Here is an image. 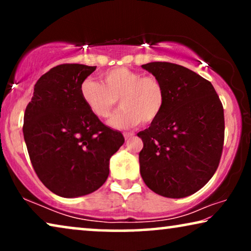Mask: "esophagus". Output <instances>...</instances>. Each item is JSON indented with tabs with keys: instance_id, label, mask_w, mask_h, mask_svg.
I'll list each match as a JSON object with an SVG mask.
<instances>
[{
	"instance_id": "esophagus-1",
	"label": "esophagus",
	"mask_w": 251,
	"mask_h": 251,
	"mask_svg": "<svg viewBox=\"0 0 251 251\" xmlns=\"http://www.w3.org/2000/svg\"><path fill=\"white\" fill-rule=\"evenodd\" d=\"M123 135H125L126 139H129V138H131V137L135 136V133H133V132H125Z\"/></svg>"
}]
</instances>
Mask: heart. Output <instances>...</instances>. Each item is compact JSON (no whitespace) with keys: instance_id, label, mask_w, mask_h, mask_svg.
Instances as JSON below:
<instances>
[{"instance_id":"obj_1","label":"heart","mask_w":251,"mask_h":251,"mask_svg":"<svg viewBox=\"0 0 251 251\" xmlns=\"http://www.w3.org/2000/svg\"><path fill=\"white\" fill-rule=\"evenodd\" d=\"M102 83L87 77L80 85L85 106L99 119H107L120 104L122 108L109 125L114 128H131L142 122H155L166 104V90L154 75H143L126 67H115L101 74Z\"/></svg>"}]
</instances>
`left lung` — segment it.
I'll list each match as a JSON object with an SVG mask.
<instances>
[{
    "instance_id": "1",
    "label": "left lung",
    "mask_w": 251,
    "mask_h": 251,
    "mask_svg": "<svg viewBox=\"0 0 251 251\" xmlns=\"http://www.w3.org/2000/svg\"><path fill=\"white\" fill-rule=\"evenodd\" d=\"M143 68L162 82L166 104L159 119L137 133L144 183L156 194L195 193L217 170L225 135L224 108L215 88L180 65L154 61Z\"/></svg>"
}]
</instances>
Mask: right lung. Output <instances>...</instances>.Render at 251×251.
Listing matches in <instances>:
<instances>
[{
	"label": "right lung",
	"mask_w": 251,
	"mask_h": 251,
	"mask_svg": "<svg viewBox=\"0 0 251 251\" xmlns=\"http://www.w3.org/2000/svg\"><path fill=\"white\" fill-rule=\"evenodd\" d=\"M96 66L61 64L43 74L24 115V138L44 186L64 198L98 190L125 137L105 126L82 100L80 85Z\"/></svg>",
	"instance_id": "1"
}]
</instances>
